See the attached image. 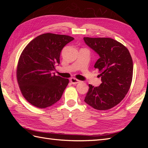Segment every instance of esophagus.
I'll list each match as a JSON object with an SVG mask.
<instances>
[{
  "label": "esophagus",
  "mask_w": 148,
  "mask_h": 148,
  "mask_svg": "<svg viewBox=\"0 0 148 148\" xmlns=\"http://www.w3.org/2000/svg\"><path fill=\"white\" fill-rule=\"evenodd\" d=\"M70 81H71V82L72 84H77V83H79L80 82L79 80H78V79H76V78H74V77L71 78Z\"/></svg>",
  "instance_id": "34e87169"
}]
</instances>
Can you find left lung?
Listing matches in <instances>:
<instances>
[{
  "mask_svg": "<svg viewBox=\"0 0 148 148\" xmlns=\"http://www.w3.org/2000/svg\"><path fill=\"white\" fill-rule=\"evenodd\" d=\"M84 40L100 56L94 67L99 69L102 80L98 87L89 84L84 102L97 110L110 109L124 99L130 89L132 58L126 47L113 39L84 37Z\"/></svg>",
  "mask_w": 148,
  "mask_h": 148,
  "instance_id": "8db88e82",
  "label": "left lung"
}]
</instances>
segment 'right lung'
Returning a JSON list of instances; mask_svg holds the SVG:
<instances>
[{
    "label": "right lung",
    "instance_id": "right-lung-1",
    "mask_svg": "<svg viewBox=\"0 0 148 148\" xmlns=\"http://www.w3.org/2000/svg\"><path fill=\"white\" fill-rule=\"evenodd\" d=\"M74 39L46 33L31 40L24 48L18 60L16 78L21 94L30 104L44 109L60 99L69 80L52 72L60 64L63 48Z\"/></svg>",
    "mask_w": 148,
    "mask_h": 148
}]
</instances>
